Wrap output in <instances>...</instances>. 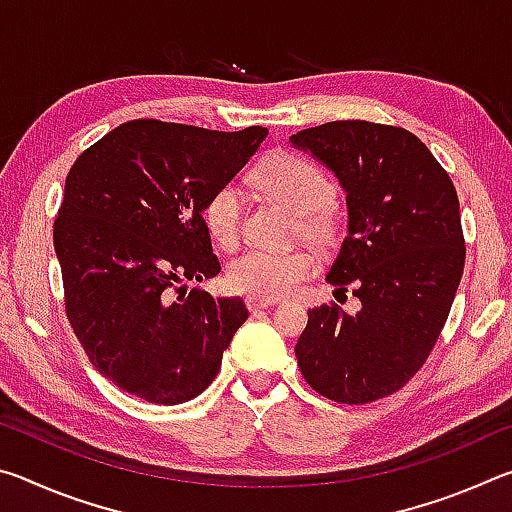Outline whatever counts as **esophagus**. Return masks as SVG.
<instances>
[{"instance_id": "esophagus-1", "label": "esophagus", "mask_w": 512, "mask_h": 512, "mask_svg": "<svg viewBox=\"0 0 512 512\" xmlns=\"http://www.w3.org/2000/svg\"><path fill=\"white\" fill-rule=\"evenodd\" d=\"M273 305H275V300H264V298H255V296L246 298L248 311H259V309H266V307H273Z\"/></svg>"}]
</instances>
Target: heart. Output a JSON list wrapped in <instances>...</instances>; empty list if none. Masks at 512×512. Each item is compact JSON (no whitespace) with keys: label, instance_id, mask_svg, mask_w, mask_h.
Instances as JSON below:
<instances>
[{"label":"heart","instance_id":"obj_1","mask_svg":"<svg viewBox=\"0 0 512 512\" xmlns=\"http://www.w3.org/2000/svg\"><path fill=\"white\" fill-rule=\"evenodd\" d=\"M257 183L268 194L298 214L300 235L309 244L325 248L339 235V216L332 210L334 183L327 173L296 153H277L259 164ZM244 196L235 183H223L207 196L203 221L221 248H235L241 235ZM314 271V259L305 250L248 248L235 257L225 273L228 287L246 296L275 300L296 291Z\"/></svg>","mask_w":512,"mask_h":512}]
</instances>
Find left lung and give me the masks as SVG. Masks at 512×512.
I'll use <instances>...</instances> for the list:
<instances>
[{
	"mask_svg": "<svg viewBox=\"0 0 512 512\" xmlns=\"http://www.w3.org/2000/svg\"><path fill=\"white\" fill-rule=\"evenodd\" d=\"M325 164L348 201V237L327 273L357 296L309 309L296 345L302 377L327 400L368 404L409 381L427 361L465 266L452 178L413 133L348 119L289 137Z\"/></svg>",
	"mask_w": 512,
	"mask_h": 512,
	"instance_id": "8db88e82",
	"label": "left lung"
}]
</instances>
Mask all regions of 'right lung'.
<instances>
[{
    "mask_svg": "<svg viewBox=\"0 0 512 512\" xmlns=\"http://www.w3.org/2000/svg\"><path fill=\"white\" fill-rule=\"evenodd\" d=\"M266 135L133 119L69 169L54 223L65 311L92 366L124 393L164 406L201 395L246 323L241 298L180 284L219 275L203 205Z\"/></svg>",
    "mask_w": 512,
    "mask_h": 512,
    "instance_id": "obj_1",
    "label": "right lung"
}]
</instances>
